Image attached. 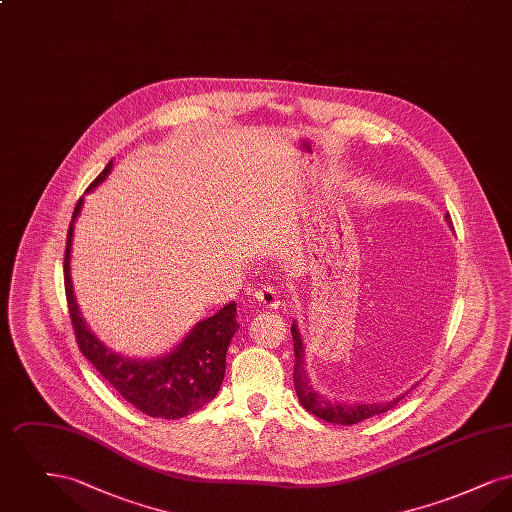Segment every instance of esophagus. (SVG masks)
Here are the masks:
<instances>
[{
    "instance_id": "34e87169",
    "label": "esophagus",
    "mask_w": 512,
    "mask_h": 512,
    "mask_svg": "<svg viewBox=\"0 0 512 512\" xmlns=\"http://www.w3.org/2000/svg\"><path fill=\"white\" fill-rule=\"evenodd\" d=\"M253 297L261 307H267V309H276L280 305V295L276 292V288H272V286L257 288Z\"/></svg>"
}]
</instances>
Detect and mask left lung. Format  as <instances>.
Here are the masks:
<instances>
[{
  "mask_svg": "<svg viewBox=\"0 0 512 512\" xmlns=\"http://www.w3.org/2000/svg\"><path fill=\"white\" fill-rule=\"evenodd\" d=\"M451 224L449 215L445 217ZM293 353H295V366H293V384H295V393L299 397V403L311 414L318 416L320 420L332 422V424H341V426H349L355 422L366 420L374 414L386 413L393 409L407 393L391 399V401H382V403H338V401H330L326 397H322L320 393L313 390V386L307 380L305 374V361H303V341L299 336V330L293 322L292 326Z\"/></svg>",
  "mask_w": 512,
  "mask_h": 512,
  "instance_id": "left-lung-1",
  "label": "left lung"
}]
</instances>
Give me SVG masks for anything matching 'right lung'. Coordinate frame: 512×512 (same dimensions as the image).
<instances>
[{
	"instance_id": "add662e5",
	"label": "right lung",
	"mask_w": 512,
	"mask_h": 512,
	"mask_svg": "<svg viewBox=\"0 0 512 512\" xmlns=\"http://www.w3.org/2000/svg\"><path fill=\"white\" fill-rule=\"evenodd\" d=\"M111 167L113 161H109V165L99 172L98 178L88 186L86 192H92L99 182H103ZM82 201L84 199L80 197L74 207L63 263L69 317L80 353L109 382V386H113L132 407L147 416L174 420L199 411L219 393L226 370L228 343L240 328L236 320V303H228L217 315L197 322L184 341L165 357L136 361L109 351L86 326L73 295L69 257L73 245L74 219L80 213Z\"/></svg>"
}]
</instances>
